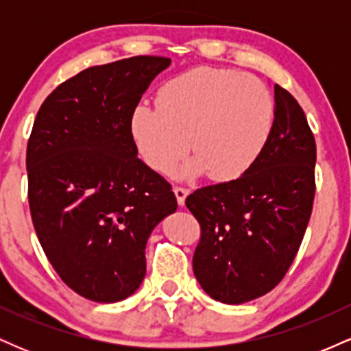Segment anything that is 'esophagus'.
Here are the masks:
<instances>
[{"label": "esophagus", "mask_w": 351, "mask_h": 351, "mask_svg": "<svg viewBox=\"0 0 351 351\" xmlns=\"http://www.w3.org/2000/svg\"><path fill=\"white\" fill-rule=\"evenodd\" d=\"M173 191H175L176 201H178L180 206H183L184 201H186V196L189 195V189L188 188H181V186H175V188H173Z\"/></svg>", "instance_id": "esophagus-1"}]
</instances>
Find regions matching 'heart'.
<instances>
[{
    "mask_svg": "<svg viewBox=\"0 0 351 351\" xmlns=\"http://www.w3.org/2000/svg\"><path fill=\"white\" fill-rule=\"evenodd\" d=\"M274 115L272 94L259 79L195 67L160 87L158 106L138 104L130 130L155 171H167L189 143L195 152L173 175L195 178L208 173L216 181H229L257 162L272 134Z\"/></svg>",
    "mask_w": 351,
    "mask_h": 351,
    "instance_id": "heart-1",
    "label": "heart"
}]
</instances>
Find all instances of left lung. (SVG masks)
Masks as SVG:
<instances>
[{"label":"left lung","instance_id":"obj_1","mask_svg":"<svg viewBox=\"0 0 351 351\" xmlns=\"http://www.w3.org/2000/svg\"><path fill=\"white\" fill-rule=\"evenodd\" d=\"M272 134L239 178L196 189L186 206L201 226L196 280L211 299L239 305L271 292L295 259L315 195V138L304 110L274 86Z\"/></svg>","mask_w":351,"mask_h":351}]
</instances>
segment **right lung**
Here are the masks:
<instances>
[{
    "label": "right lung",
    "instance_id": "1",
    "mask_svg": "<svg viewBox=\"0 0 351 351\" xmlns=\"http://www.w3.org/2000/svg\"><path fill=\"white\" fill-rule=\"evenodd\" d=\"M168 58L136 56L88 67L47 95L27 142L29 209L59 277L100 304L130 297L145 247L176 211L170 183L136 158L134 108Z\"/></svg>",
    "mask_w": 351,
    "mask_h": 351
}]
</instances>
